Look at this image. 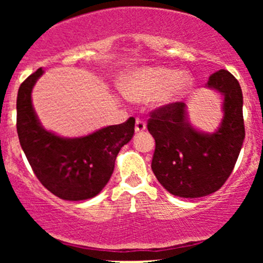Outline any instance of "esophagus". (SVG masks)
I'll return each instance as SVG.
<instances>
[{"instance_id":"1","label":"esophagus","mask_w":263,"mask_h":263,"mask_svg":"<svg viewBox=\"0 0 263 263\" xmlns=\"http://www.w3.org/2000/svg\"><path fill=\"white\" fill-rule=\"evenodd\" d=\"M135 129H136V132H142V131H144V129H146V122H144L143 120L137 119V120H136Z\"/></svg>"}]
</instances>
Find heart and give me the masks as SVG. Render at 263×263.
<instances>
[{
	"mask_svg": "<svg viewBox=\"0 0 263 263\" xmlns=\"http://www.w3.org/2000/svg\"><path fill=\"white\" fill-rule=\"evenodd\" d=\"M193 87V78L188 73L164 66H142L129 70L120 81V89L126 98L142 101L156 95L158 105L174 104L188 95Z\"/></svg>",
	"mask_w": 263,
	"mask_h": 263,
	"instance_id": "obj_1",
	"label": "heart"
}]
</instances>
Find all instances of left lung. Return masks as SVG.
Wrapping results in <instances>:
<instances>
[{
    "instance_id": "8db88e82",
    "label": "left lung",
    "mask_w": 263,
    "mask_h": 263,
    "mask_svg": "<svg viewBox=\"0 0 263 263\" xmlns=\"http://www.w3.org/2000/svg\"><path fill=\"white\" fill-rule=\"evenodd\" d=\"M206 86L224 96L220 127L204 134L190 125L184 102L151 112L147 123L155 137L152 171L163 188L180 198L209 195L230 177L245 138L242 91L228 70L211 74Z\"/></svg>"
}]
</instances>
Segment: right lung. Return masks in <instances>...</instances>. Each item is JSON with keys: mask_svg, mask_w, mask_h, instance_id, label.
I'll use <instances>...</instances> for the list:
<instances>
[{"mask_svg": "<svg viewBox=\"0 0 263 263\" xmlns=\"http://www.w3.org/2000/svg\"><path fill=\"white\" fill-rule=\"evenodd\" d=\"M44 70L39 68L21 84L17 95V134L35 177L54 195L79 201L93 198L110 180L120 149L135 134V119L77 138L47 131L32 105V89Z\"/></svg>", "mask_w": 263, "mask_h": 263, "instance_id": "obj_1", "label": "right lung"}]
</instances>
